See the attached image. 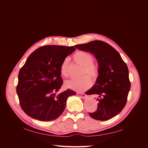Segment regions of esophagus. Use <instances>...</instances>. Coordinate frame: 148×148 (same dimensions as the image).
Wrapping results in <instances>:
<instances>
[{"mask_svg": "<svg viewBox=\"0 0 148 148\" xmlns=\"http://www.w3.org/2000/svg\"><path fill=\"white\" fill-rule=\"evenodd\" d=\"M77 95H78L79 97L82 98H86V95L85 94H83V93H77Z\"/></svg>", "mask_w": 148, "mask_h": 148, "instance_id": "obj_1", "label": "esophagus"}]
</instances>
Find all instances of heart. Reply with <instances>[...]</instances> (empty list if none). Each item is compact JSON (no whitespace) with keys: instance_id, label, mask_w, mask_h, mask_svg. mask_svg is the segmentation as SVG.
I'll return each instance as SVG.
<instances>
[{"instance_id":"b5f03b06","label":"heart","mask_w":148,"mask_h":148,"mask_svg":"<svg viewBox=\"0 0 148 148\" xmlns=\"http://www.w3.org/2000/svg\"><path fill=\"white\" fill-rule=\"evenodd\" d=\"M73 58L77 64L83 66L82 75L86 74L92 79H97L98 76V67L92 62L93 58L90 54L84 51H77L73 54ZM68 59L66 58L60 66V74L64 77L68 75ZM91 85L92 80L88 75H83L77 79H70L65 82L66 88L77 92H82L90 88Z\"/></svg>"}]
</instances>
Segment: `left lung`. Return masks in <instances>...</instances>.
<instances>
[{"mask_svg":"<svg viewBox=\"0 0 148 148\" xmlns=\"http://www.w3.org/2000/svg\"><path fill=\"white\" fill-rule=\"evenodd\" d=\"M75 47L94 54L98 64L95 84L86 92L87 95L97 96L98 107L96 112L89 114L98 121L113 118L125 107L130 90L127 64L113 47L101 41L78 44Z\"/></svg>","mask_w":148,"mask_h":148,"instance_id":"1","label":"left lung"}]
</instances>
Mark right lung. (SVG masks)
Segmentation results:
<instances>
[{
	"instance_id": "right-lung-1",
	"label": "right lung",
	"mask_w": 148,
	"mask_h": 148,
	"mask_svg": "<svg viewBox=\"0 0 148 148\" xmlns=\"http://www.w3.org/2000/svg\"><path fill=\"white\" fill-rule=\"evenodd\" d=\"M75 49L73 46L45 45L30 54L18 73L17 93L22 110L41 121L55 120L64 111L71 89L56 95L63 80L60 66Z\"/></svg>"
}]
</instances>
